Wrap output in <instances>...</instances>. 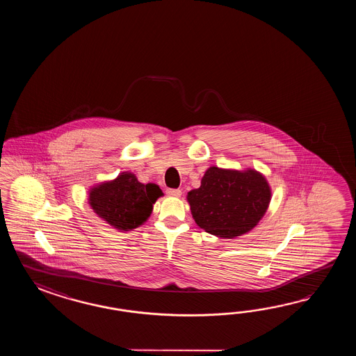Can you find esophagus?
<instances>
[{
	"mask_svg": "<svg viewBox=\"0 0 356 356\" xmlns=\"http://www.w3.org/2000/svg\"><path fill=\"white\" fill-rule=\"evenodd\" d=\"M167 193H168V195H169V196L181 197V189L169 188L167 191Z\"/></svg>",
	"mask_w": 356,
	"mask_h": 356,
	"instance_id": "obj_1",
	"label": "esophagus"
}]
</instances>
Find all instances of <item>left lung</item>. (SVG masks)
<instances>
[{"label":"left lung","instance_id":"obj_1","mask_svg":"<svg viewBox=\"0 0 356 356\" xmlns=\"http://www.w3.org/2000/svg\"><path fill=\"white\" fill-rule=\"evenodd\" d=\"M192 216L204 232L234 238L250 232L264 218L271 201L265 177L253 169L244 172L209 168L200 188L187 195Z\"/></svg>","mask_w":356,"mask_h":356}]
</instances>
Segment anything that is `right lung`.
<instances>
[{
	"label": "right lung",
	"instance_id": "add662e5",
	"mask_svg": "<svg viewBox=\"0 0 356 356\" xmlns=\"http://www.w3.org/2000/svg\"><path fill=\"white\" fill-rule=\"evenodd\" d=\"M163 196L159 186L143 184L132 173H121L115 179L102 183L89 192V204L99 218L129 232L149 219L152 204Z\"/></svg>",
	"mask_w": 356,
	"mask_h": 356
}]
</instances>
